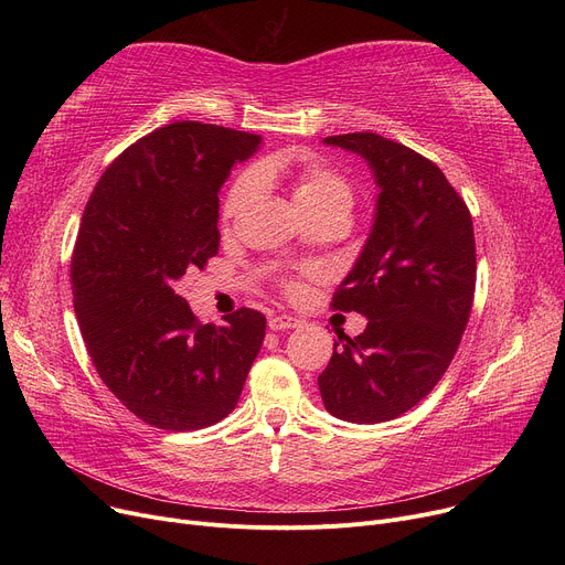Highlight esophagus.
<instances>
[{"label":"esophagus","instance_id":"esophagus-1","mask_svg":"<svg viewBox=\"0 0 565 565\" xmlns=\"http://www.w3.org/2000/svg\"><path fill=\"white\" fill-rule=\"evenodd\" d=\"M302 320L300 318H292V316H273L270 320H267V328H270L273 332H281V330H295L300 328Z\"/></svg>","mask_w":565,"mask_h":565}]
</instances>
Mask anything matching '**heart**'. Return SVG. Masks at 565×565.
I'll list each match as a JSON object with an SVG mask.
<instances>
[{
    "label": "heart",
    "instance_id": "obj_1",
    "mask_svg": "<svg viewBox=\"0 0 565 565\" xmlns=\"http://www.w3.org/2000/svg\"><path fill=\"white\" fill-rule=\"evenodd\" d=\"M281 175L292 178V199L305 213V217L313 213H324V211H339L345 215L350 213V207L354 203V190L343 173L320 162H305L300 167L290 169L288 164L267 160L258 169H249L237 178L224 201V217L231 220L235 215H241L243 211H247L260 194L263 181H275V178H281ZM288 288L292 292H298L300 284L290 281Z\"/></svg>",
    "mask_w": 565,
    "mask_h": 565
}]
</instances>
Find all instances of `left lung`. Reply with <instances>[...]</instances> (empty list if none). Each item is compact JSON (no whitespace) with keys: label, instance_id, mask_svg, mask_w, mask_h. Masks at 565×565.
Listing matches in <instances>:
<instances>
[{"label":"left lung","instance_id":"obj_1","mask_svg":"<svg viewBox=\"0 0 565 565\" xmlns=\"http://www.w3.org/2000/svg\"><path fill=\"white\" fill-rule=\"evenodd\" d=\"M364 158L377 188L375 217L332 307L369 322L337 334L320 375L324 409L352 424H382L426 398L467 328L477 245L460 194L437 164L375 132L324 137Z\"/></svg>","mask_w":565,"mask_h":565}]
</instances>
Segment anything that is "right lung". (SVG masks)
<instances>
[{"label": "right lung", "mask_w": 565, "mask_h": 565, "mask_svg": "<svg viewBox=\"0 0 565 565\" xmlns=\"http://www.w3.org/2000/svg\"><path fill=\"white\" fill-rule=\"evenodd\" d=\"M258 135L178 121L118 156L88 199L71 263L82 339L107 390L162 430L222 422L243 394L265 316L201 324L175 292L220 249V188Z\"/></svg>", "instance_id": "obj_1"}]
</instances>
